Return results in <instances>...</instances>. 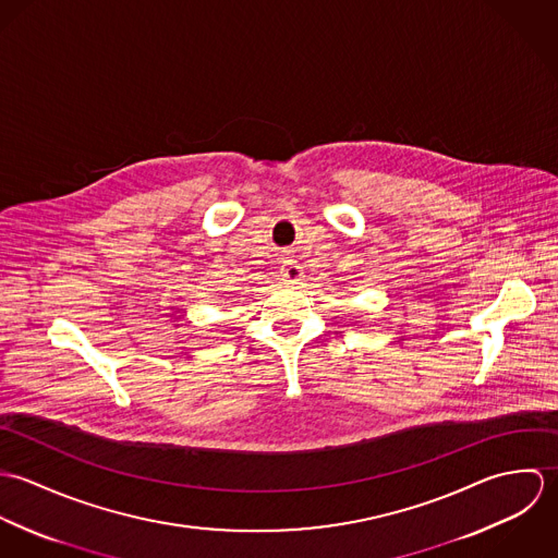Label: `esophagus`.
<instances>
[{
	"label": "esophagus",
	"instance_id": "1",
	"mask_svg": "<svg viewBox=\"0 0 558 558\" xmlns=\"http://www.w3.org/2000/svg\"><path fill=\"white\" fill-rule=\"evenodd\" d=\"M305 277L301 264L296 259H286L283 266H281V279L286 286H296L301 283V279Z\"/></svg>",
	"mask_w": 558,
	"mask_h": 558
}]
</instances>
